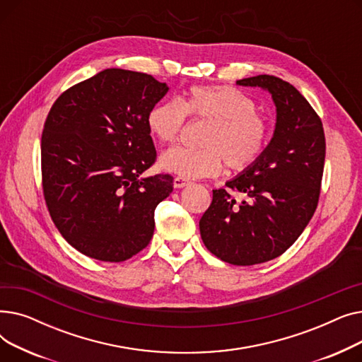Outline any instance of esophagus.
<instances>
[{"label":"esophagus","mask_w":362,"mask_h":362,"mask_svg":"<svg viewBox=\"0 0 362 362\" xmlns=\"http://www.w3.org/2000/svg\"><path fill=\"white\" fill-rule=\"evenodd\" d=\"M175 187H177V189H180V187H185V186H187L189 183H191V182H189L186 177H182V176H177V177H175Z\"/></svg>","instance_id":"esophagus-1"}]
</instances>
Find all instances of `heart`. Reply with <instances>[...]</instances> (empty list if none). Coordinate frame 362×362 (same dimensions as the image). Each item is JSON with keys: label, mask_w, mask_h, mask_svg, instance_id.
Segmentation results:
<instances>
[{"label": "heart", "mask_w": 362, "mask_h": 362, "mask_svg": "<svg viewBox=\"0 0 362 362\" xmlns=\"http://www.w3.org/2000/svg\"><path fill=\"white\" fill-rule=\"evenodd\" d=\"M208 122L201 148H171L161 156L164 170L182 177H211L227 167L243 171L252 167L269 146L272 124L258 112L255 101L238 88L227 85H195L179 100H163L146 114L152 136L175 144L186 117Z\"/></svg>", "instance_id": "heart-1"}]
</instances>
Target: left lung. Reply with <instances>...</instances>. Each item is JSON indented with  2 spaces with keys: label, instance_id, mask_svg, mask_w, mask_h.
I'll list each match as a JSON object with an SVG mask.
<instances>
[{
  "label": "left lung",
  "instance_id": "left-lung-1",
  "mask_svg": "<svg viewBox=\"0 0 362 362\" xmlns=\"http://www.w3.org/2000/svg\"><path fill=\"white\" fill-rule=\"evenodd\" d=\"M236 83L272 93L277 110L274 136L252 167L226 183L245 199L238 204L227 189H214L199 230L206 250L221 261L254 265L288 251L314 216L326 136L315 110L289 82L259 74Z\"/></svg>",
  "mask_w": 362,
  "mask_h": 362
}]
</instances>
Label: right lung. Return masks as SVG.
Instances as JSON below:
<instances>
[{
	"label": "right lung",
	"mask_w": 362,
	"mask_h": 362,
	"mask_svg": "<svg viewBox=\"0 0 362 362\" xmlns=\"http://www.w3.org/2000/svg\"><path fill=\"white\" fill-rule=\"evenodd\" d=\"M168 88L151 74L105 69L64 90L41 138L42 191L62 236L86 257L122 262L154 235L173 176L139 177L157 160L146 114Z\"/></svg>",
	"instance_id": "add662e5"
}]
</instances>
